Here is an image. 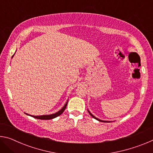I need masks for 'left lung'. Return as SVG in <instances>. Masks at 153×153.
<instances>
[{"label": "left lung", "instance_id": "1", "mask_svg": "<svg viewBox=\"0 0 153 153\" xmlns=\"http://www.w3.org/2000/svg\"><path fill=\"white\" fill-rule=\"evenodd\" d=\"M88 113H90V115H91V116H92V117L93 118H94V119H95V120H98V121H102V122H108H108H111V121H103V120H99V119H98V118H97V117H95V116H94V115H92V114L91 113H90V111H89L88 110Z\"/></svg>", "mask_w": 153, "mask_h": 153}]
</instances>
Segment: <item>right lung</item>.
Wrapping results in <instances>:
<instances>
[{
    "label": "right lung",
    "instance_id": "right-lung-1",
    "mask_svg": "<svg viewBox=\"0 0 153 153\" xmlns=\"http://www.w3.org/2000/svg\"><path fill=\"white\" fill-rule=\"evenodd\" d=\"M14 55L12 56V58L13 57ZM67 102H68V100L66 102L65 104V105L63 106V107L61 108V110H59L58 112H56L55 113H53V114H51V115H40V116H35V115H29V114L27 113H25L26 115H30L31 116V117H34L36 119H38V120H52V119H54L56 117H58V116H59L60 115H61L62 113H63V111H65V108L67 107Z\"/></svg>",
    "mask_w": 153,
    "mask_h": 153
}]
</instances>
